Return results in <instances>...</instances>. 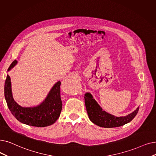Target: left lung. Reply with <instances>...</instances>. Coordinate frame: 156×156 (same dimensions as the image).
<instances>
[{
  "instance_id": "8db88e82",
  "label": "left lung",
  "mask_w": 156,
  "mask_h": 156,
  "mask_svg": "<svg viewBox=\"0 0 156 156\" xmlns=\"http://www.w3.org/2000/svg\"><path fill=\"white\" fill-rule=\"evenodd\" d=\"M85 103L88 115L94 124L106 128L124 126L131 122L138 113L139 108L125 117H117L103 111L90 93L85 94Z\"/></svg>"
}]
</instances>
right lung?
<instances>
[{"label":"right lung","instance_id":"obj_1","mask_svg":"<svg viewBox=\"0 0 156 156\" xmlns=\"http://www.w3.org/2000/svg\"><path fill=\"white\" fill-rule=\"evenodd\" d=\"M16 64V60H14L8 71L11 69ZM60 84V82L55 84L41 105L35 107H22L18 105L12 98L11 79L8 74L4 85V96L7 105L13 116L20 122L38 127L52 125L58 119L62 108Z\"/></svg>","mask_w":156,"mask_h":156}]
</instances>
